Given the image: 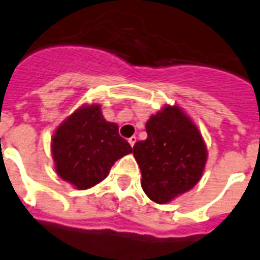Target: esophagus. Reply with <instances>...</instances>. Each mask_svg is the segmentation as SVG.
I'll return each instance as SVG.
<instances>
[{"instance_id": "obj_1", "label": "esophagus", "mask_w": 260, "mask_h": 260, "mask_svg": "<svg viewBox=\"0 0 260 260\" xmlns=\"http://www.w3.org/2000/svg\"><path fill=\"white\" fill-rule=\"evenodd\" d=\"M128 143L131 144V147H134L135 143H136V136H132V138L128 139Z\"/></svg>"}]
</instances>
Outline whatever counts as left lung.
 Wrapping results in <instances>:
<instances>
[{"mask_svg": "<svg viewBox=\"0 0 260 260\" xmlns=\"http://www.w3.org/2000/svg\"><path fill=\"white\" fill-rule=\"evenodd\" d=\"M147 139L134 146L142 187L156 204H167L201 179L208 150L196 122L177 105H165L146 122Z\"/></svg>", "mask_w": 260, "mask_h": 260, "instance_id": "left-lung-1", "label": "left lung"}]
</instances>
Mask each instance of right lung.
I'll return each instance as SVG.
<instances>
[{
	"label": "right lung",
	"instance_id": "obj_1",
	"mask_svg": "<svg viewBox=\"0 0 260 260\" xmlns=\"http://www.w3.org/2000/svg\"><path fill=\"white\" fill-rule=\"evenodd\" d=\"M118 125L106 121L100 104H85L63 120L51 138L55 171L75 189L104 181L116 160L131 154Z\"/></svg>",
	"mask_w": 260,
	"mask_h": 260
}]
</instances>
